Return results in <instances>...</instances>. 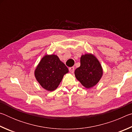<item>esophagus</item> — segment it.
<instances>
[{"label": "esophagus", "instance_id": "1", "mask_svg": "<svg viewBox=\"0 0 132 132\" xmlns=\"http://www.w3.org/2000/svg\"><path fill=\"white\" fill-rule=\"evenodd\" d=\"M69 70L70 73H73L75 71V67H70V68H69Z\"/></svg>", "mask_w": 132, "mask_h": 132}]
</instances>
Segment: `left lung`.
<instances>
[{"instance_id":"1","label":"left lung","mask_w":132,"mask_h":132,"mask_svg":"<svg viewBox=\"0 0 132 132\" xmlns=\"http://www.w3.org/2000/svg\"><path fill=\"white\" fill-rule=\"evenodd\" d=\"M76 79L87 88L93 87L101 79L102 69L98 59L92 54L82 55L80 66L75 71Z\"/></svg>"}]
</instances>
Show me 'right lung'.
<instances>
[{
  "mask_svg": "<svg viewBox=\"0 0 132 132\" xmlns=\"http://www.w3.org/2000/svg\"><path fill=\"white\" fill-rule=\"evenodd\" d=\"M68 71V68L56 55H45L35 69V76L42 87L52 91L57 87Z\"/></svg>",
  "mask_w": 132,
  "mask_h": 132,
  "instance_id": "obj_1",
  "label": "right lung"
}]
</instances>
